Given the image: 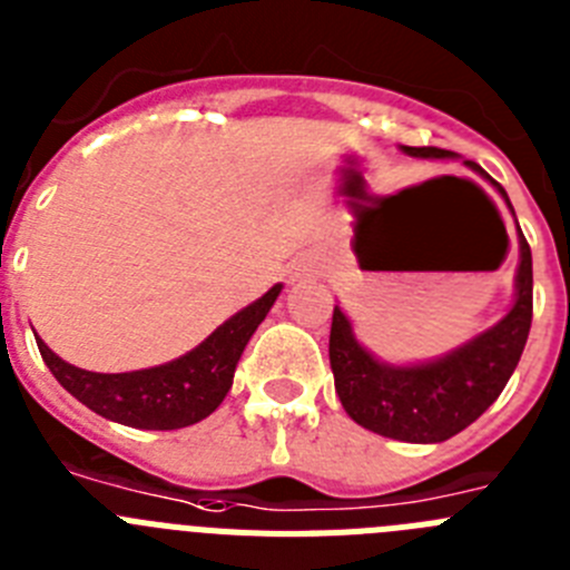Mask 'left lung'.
<instances>
[{"label": "left lung", "mask_w": 570, "mask_h": 570, "mask_svg": "<svg viewBox=\"0 0 570 570\" xmlns=\"http://www.w3.org/2000/svg\"><path fill=\"white\" fill-rule=\"evenodd\" d=\"M407 156L420 159H454V150L411 148ZM485 179L491 176L476 163H465ZM493 183V179H491ZM502 199L508 194L493 183ZM511 208V203H508ZM513 210V208H511ZM520 228V225H517ZM513 305L493 328L482 331L465 345L454 347L440 360L420 365H387L360 345L342 308H334L331 322V371L342 407L356 425L400 442H445L480 420L497 402L511 380L528 342L533 316V268L531 248L520 230V268H517Z\"/></svg>", "instance_id": "obj_1"}]
</instances>
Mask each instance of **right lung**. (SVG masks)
I'll list each match as a JSON object with an SVG mask.
<instances>
[{"label": "right lung", "instance_id": "1", "mask_svg": "<svg viewBox=\"0 0 570 570\" xmlns=\"http://www.w3.org/2000/svg\"><path fill=\"white\" fill-rule=\"evenodd\" d=\"M282 285H274L248 308L223 322L205 342L185 356L165 365L128 371V374H97L70 365L37 340L39 354L50 374L70 396H77L94 414L119 425L142 431H176L205 420L219 407L234 385V371L242 351L268 316Z\"/></svg>", "mask_w": 570, "mask_h": 570}]
</instances>
